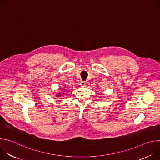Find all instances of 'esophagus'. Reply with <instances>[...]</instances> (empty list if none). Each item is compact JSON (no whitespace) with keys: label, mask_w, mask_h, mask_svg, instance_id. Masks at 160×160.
<instances>
[{"label":"esophagus","mask_w":160,"mask_h":160,"mask_svg":"<svg viewBox=\"0 0 160 160\" xmlns=\"http://www.w3.org/2000/svg\"><path fill=\"white\" fill-rule=\"evenodd\" d=\"M80 85H81V86H82V87H83V86L85 85V83L84 82H83V81H82V82H81Z\"/></svg>","instance_id":"obj_1"}]
</instances>
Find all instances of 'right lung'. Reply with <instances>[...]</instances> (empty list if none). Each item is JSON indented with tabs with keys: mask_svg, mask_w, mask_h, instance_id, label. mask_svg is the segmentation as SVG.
Returning a JSON list of instances; mask_svg holds the SVG:
<instances>
[{
	"mask_svg": "<svg viewBox=\"0 0 160 160\" xmlns=\"http://www.w3.org/2000/svg\"><path fill=\"white\" fill-rule=\"evenodd\" d=\"M61 94H62V93H60V92H59L58 94H56V96H57V97H59V98H61Z\"/></svg>",
	"mask_w": 160,
	"mask_h": 160,
	"instance_id": "obj_1",
	"label": "right lung"
}]
</instances>
